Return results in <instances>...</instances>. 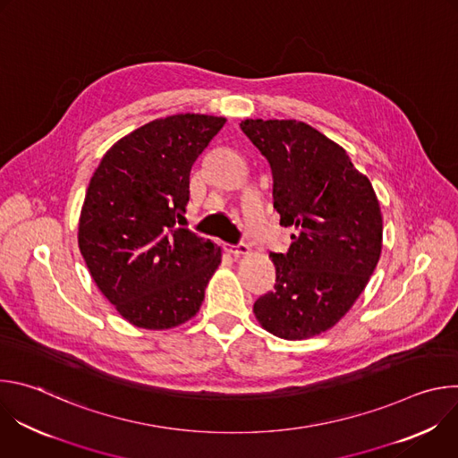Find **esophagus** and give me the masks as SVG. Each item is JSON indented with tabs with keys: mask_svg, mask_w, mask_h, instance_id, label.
Listing matches in <instances>:
<instances>
[{
	"mask_svg": "<svg viewBox=\"0 0 458 458\" xmlns=\"http://www.w3.org/2000/svg\"><path fill=\"white\" fill-rule=\"evenodd\" d=\"M223 248H225L226 253H230V255H233V257H241V255H246V253L250 251V248H248L244 242H241V244H237V246L225 242Z\"/></svg>",
	"mask_w": 458,
	"mask_h": 458,
	"instance_id": "34e87169",
	"label": "esophagus"
}]
</instances>
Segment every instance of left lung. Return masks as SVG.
<instances>
[{"label": "left lung", "instance_id": "left-lung-1", "mask_svg": "<svg viewBox=\"0 0 458 458\" xmlns=\"http://www.w3.org/2000/svg\"><path fill=\"white\" fill-rule=\"evenodd\" d=\"M241 130L274 174V208L293 226L270 253L276 286L253 313L276 337L302 341L334 326L364 292L382 250V214L369 179L346 150L295 119H246Z\"/></svg>", "mask_w": 458, "mask_h": 458}]
</instances>
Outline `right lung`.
<instances>
[{
    "mask_svg": "<svg viewBox=\"0 0 458 458\" xmlns=\"http://www.w3.org/2000/svg\"><path fill=\"white\" fill-rule=\"evenodd\" d=\"M225 117L154 119L103 156L81 207L78 244L117 313L143 330H170L199 311L221 248L177 228L190 199V170Z\"/></svg>",
    "mask_w": 458,
    "mask_h": 458,
    "instance_id": "right-lung-1",
    "label": "right lung"
}]
</instances>
